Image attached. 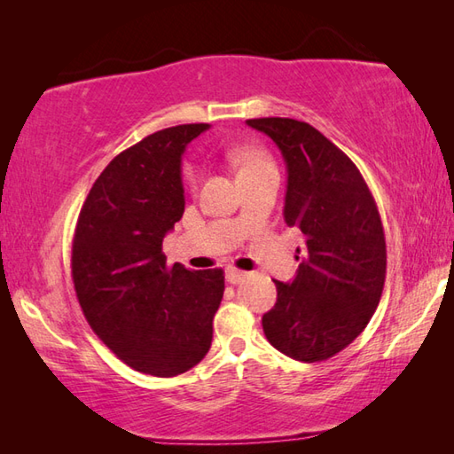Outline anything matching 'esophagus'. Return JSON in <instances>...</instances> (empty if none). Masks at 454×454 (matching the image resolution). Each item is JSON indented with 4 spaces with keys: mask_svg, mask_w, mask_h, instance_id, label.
Segmentation results:
<instances>
[{
    "mask_svg": "<svg viewBox=\"0 0 454 454\" xmlns=\"http://www.w3.org/2000/svg\"><path fill=\"white\" fill-rule=\"evenodd\" d=\"M246 277H247V273L239 271V269H236V267H228V269H226V281H228L230 285H238V283H242Z\"/></svg>",
    "mask_w": 454,
    "mask_h": 454,
    "instance_id": "1",
    "label": "esophagus"
}]
</instances>
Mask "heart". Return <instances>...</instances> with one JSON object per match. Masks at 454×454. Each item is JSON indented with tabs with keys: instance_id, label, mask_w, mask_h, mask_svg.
<instances>
[{
	"instance_id": "b5f03b06",
	"label": "heart",
	"mask_w": 454,
	"mask_h": 454,
	"mask_svg": "<svg viewBox=\"0 0 454 454\" xmlns=\"http://www.w3.org/2000/svg\"><path fill=\"white\" fill-rule=\"evenodd\" d=\"M226 160L236 168L238 177L252 176V173L275 168L273 160L269 158V153L262 146H255V144H242V146L228 148L226 150ZM183 179H185L189 187H195L197 179H199L197 168L191 166V163H187L185 169H183Z\"/></svg>"
}]
</instances>
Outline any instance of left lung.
<instances>
[{
	"label": "left lung",
	"mask_w": 454,
	"mask_h": 454,
	"mask_svg": "<svg viewBox=\"0 0 454 454\" xmlns=\"http://www.w3.org/2000/svg\"><path fill=\"white\" fill-rule=\"evenodd\" d=\"M286 161L285 222L306 249L293 283L275 281L277 302L263 314L275 349L302 363L345 349L371 322L387 278V239L361 171L308 122L249 119Z\"/></svg>",
	"instance_id": "obj_1"
}]
</instances>
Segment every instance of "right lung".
Segmentation results:
<instances>
[{
	"instance_id": "add662e5",
	"label": "right lung",
	"mask_w": 454,
	"mask_h": 454,
	"mask_svg": "<svg viewBox=\"0 0 454 454\" xmlns=\"http://www.w3.org/2000/svg\"><path fill=\"white\" fill-rule=\"evenodd\" d=\"M208 124L150 134L103 169L72 242V278L85 320L134 371L177 376L205 359L224 271L168 265L163 238L185 210L181 156Z\"/></svg>"
}]
</instances>
